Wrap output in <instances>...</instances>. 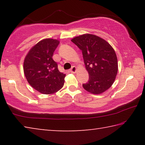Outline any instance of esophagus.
I'll return each instance as SVG.
<instances>
[{"label": "esophagus", "mask_w": 145, "mask_h": 145, "mask_svg": "<svg viewBox=\"0 0 145 145\" xmlns=\"http://www.w3.org/2000/svg\"><path fill=\"white\" fill-rule=\"evenodd\" d=\"M76 71H77V68H76L75 67H74V66H73V67H72V68H71V69L70 70V72L71 73H75Z\"/></svg>", "instance_id": "34e87169"}]
</instances>
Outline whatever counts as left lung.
I'll return each mask as SVG.
<instances>
[{
	"label": "left lung",
	"instance_id": "left-lung-1",
	"mask_svg": "<svg viewBox=\"0 0 145 145\" xmlns=\"http://www.w3.org/2000/svg\"><path fill=\"white\" fill-rule=\"evenodd\" d=\"M82 51L89 80L83 88L93 94H100L113 84L118 73L115 51L104 39L86 34L72 40Z\"/></svg>",
	"mask_w": 145,
	"mask_h": 145
}]
</instances>
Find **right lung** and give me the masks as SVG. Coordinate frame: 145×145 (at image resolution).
<instances>
[{
  "mask_svg": "<svg viewBox=\"0 0 145 145\" xmlns=\"http://www.w3.org/2000/svg\"><path fill=\"white\" fill-rule=\"evenodd\" d=\"M59 41L45 39L34 45L24 63V74L32 87L43 94H52L63 88L66 75L58 70L52 56Z\"/></svg>",
  "mask_w": 145,
  "mask_h": 145,
  "instance_id": "right-lung-1",
  "label": "right lung"
}]
</instances>
